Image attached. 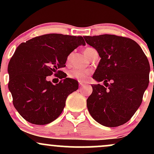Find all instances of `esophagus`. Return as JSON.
Returning <instances> with one entry per match:
<instances>
[{
  "instance_id": "esophagus-1",
  "label": "esophagus",
  "mask_w": 154,
  "mask_h": 154,
  "mask_svg": "<svg viewBox=\"0 0 154 154\" xmlns=\"http://www.w3.org/2000/svg\"><path fill=\"white\" fill-rule=\"evenodd\" d=\"M79 86H80V87H82V86L85 85L83 84V83H82V82H79Z\"/></svg>"
}]
</instances>
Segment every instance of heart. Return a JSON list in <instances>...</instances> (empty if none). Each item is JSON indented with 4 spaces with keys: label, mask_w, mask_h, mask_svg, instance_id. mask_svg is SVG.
<instances>
[{
    "label": "heart",
    "mask_w": 154,
    "mask_h": 154,
    "mask_svg": "<svg viewBox=\"0 0 154 154\" xmlns=\"http://www.w3.org/2000/svg\"><path fill=\"white\" fill-rule=\"evenodd\" d=\"M95 49L91 47H87L85 48H84L83 50V53L86 56L89 57L90 55L91 54L92 52L95 51ZM73 55V52H71L70 54H68L66 57V63H69L70 62V60ZM91 75V72L88 69H78V68H74L72 69L69 70L68 72V77L69 78L77 79L78 81H82L86 80L88 79V77H89V75Z\"/></svg>",
    "instance_id": "heart-1"
}]
</instances>
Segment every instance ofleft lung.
Instances as JSON below:
<instances>
[{"mask_svg":"<svg viewBox=\"0 0 154 154\" xmlns=\"http://www.w3.org/2000/svg\"><path fill=\"white\" fill-rule=\"evenodd\" d=\"M84 38L101 58L93 78L104 83L91 85L93 93L87 99L89 113L103 126L122 125L142 103L149 83L148 60L130 38L106 34Z\"/></svg>","mask_w":154,"mask_h":154,"instance_id":"8db88e82","label":"left lung"}]
</instances>
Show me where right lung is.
<instances>
[{
    "instance_id": "obj_1",
    "label": "right lung",
    "mask_w": 154,
    "mask_h": 154,
    "mask_svg": "<svg viewBox=\"0 0 154 154\" xmlns=\"http://www.w3.org/2000/svg\"><path fill=\"white\" fill-rule=\"evenodd\" d=\"M85 45L81 36L46 34L17 47L8 63V89L19 114L34 125H44L59 117L66 98L78 89V82L66 78L60 69L66 66L69 54ZM54 74L63 79L56 85L47 80Z\"/></svg>"
}]
</instances>
